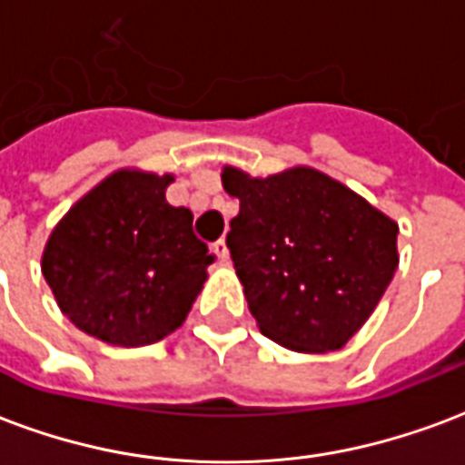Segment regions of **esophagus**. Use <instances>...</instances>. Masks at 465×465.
I'll return each mask as SVG.
<instances>
[{"label": "esophagus", "instance_id": "esophagus-1", "mask_svg": "<svg viewBox=\"0 0 465 465\" xmlns=\"http://www.w3.org/2000/svg\"><path fill=\"white\" fill-rule=\"evenodd\" d=\"M212 253H214L216 259L222 261H229V249H226V242H223V239H219V242H214L212 243Z\"/></svg>", "mask_w": 465, "mask_h": 465}]
</instances>
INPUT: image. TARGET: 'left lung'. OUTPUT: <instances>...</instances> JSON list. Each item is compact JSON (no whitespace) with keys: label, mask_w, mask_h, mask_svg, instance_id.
I'll return each mask as SVG.
<instances>
[{"label":"left lung","mask_w":465,"mask_h":465,"mask_svg":"<svg viewBox=\"0 0 465 465\" xmlns=\"http://www.w3.org/2000/svg\"><path fill=\"white\" fill-rule=\"evenodd\" d=\"M239 199L226 246L261 332L298 352L340 350L397 271V223L311 167L251 180L226 167Z\"/></svg>","instance_id":"obj_1"}]
</instances>
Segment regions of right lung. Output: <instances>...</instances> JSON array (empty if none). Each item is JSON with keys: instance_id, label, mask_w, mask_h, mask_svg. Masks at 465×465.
I'll return each mask as SVG.
<instances>
[{"instance_id": "obj_1", "label": "right lung", "mask_w": 465, "mask_h": 465, "mask_svg": "<svg viewBox=\"0 0 465 465\" xmlns=\"http://www.w3.org/2000/svg\"><path fill=\"white\" fill-rule=\"evenodd\" d=\"M170 174L115 172L51 233L41 271L75 328L120 347L153 345L187 318L214 263L170 206Z\"/></svg>"}]
</instances>
